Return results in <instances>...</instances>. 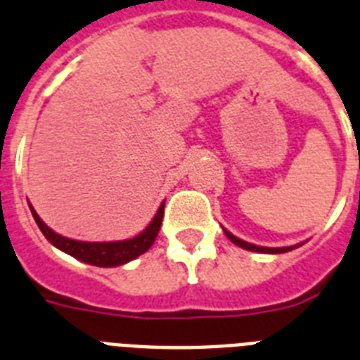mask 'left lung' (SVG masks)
<instances>
[{"label": "left lung", "mask_w": 360, "mask_h": 360, "mask_svg": "<svg viewBox=\"0 0 360 360\" xmlns=\"http://www.w3.org/2000/svg\"><path fill=\"white\" fill-rule=\"evenodd\" d=\"M225 231V229H223ZM226 238L232 241V243H236L238 247H241V249H247V250H255V252H271V255H278V252H288V250H292L295 247H278V249H271V247H258V245H252V243H247V241L240 240V238L232 236L231 232L225 231Z\"/></svg>", "instance_id": "1"}]
</instances>
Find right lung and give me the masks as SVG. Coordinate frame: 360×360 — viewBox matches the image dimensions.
Listing matches in <instances>:
<instances>
[{"label":"right lung","instance_id":"1","mask_svg":"<svg viewBox=\"0 0 360 360\" xmlns=\"http://www.w3.org/2000/svg\"><path fill=\"white\" fill-rule=\"evenodd\" d=\"M29 207H31V205H29ZM31 212L32 216H34V221L40 226V231L44 232V236L47 238L56 249L63 250V252L71 255L72 258L80 259V262H86V264L89 265H96V267H117V265L128 264V262L135 259L137 256L144 255V252L153 245V241H155L157 234H159V229H161L162 216H165V203L159 207L152 223H150L139 236L124 241H104V243L77 241L60 236V234L51 231L49 226L41 221L40 216L34 212V208L32 207Z\"/></svg>","mask_w":360,"mask_h":360}]
</instances>
